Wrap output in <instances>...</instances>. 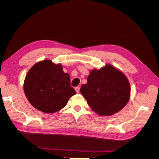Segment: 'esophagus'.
Returning <instances> with one entry per match:
<instances>
[{"mask_svg":"<svg viewBox=\"0 0 159 159\" xmlns=\"http://www.w3.org/2000/svg\"><path fill=\"white\" fill-rule=\"evenodd\" d=\"M75 91L77 93H79L80 92V87H76L75 88Z\"/></svg>","mask_w":159,"mask_h":159,"instance_id":"obj_1","label":"esophagus"}]
</instances>
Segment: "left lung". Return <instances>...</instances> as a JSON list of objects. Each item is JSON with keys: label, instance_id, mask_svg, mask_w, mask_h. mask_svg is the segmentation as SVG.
<instances>
[{"label": "left lung", "instance_id": "left-lung-1", "mask_svg": "<svg viewBox=\"0 0 159 159\" xmlns=\"http://www.w3.org/2000/svg\"><path fill=\"white\" fill-rule=\"evenodd\" d=\"M80 91L93 111L102 116H109L127 104L131 87L121 71L106 64L90 71L88 84L81 85Z\"/></svg>", "mask_w": 159, "mask_h": 159}]
</instances>
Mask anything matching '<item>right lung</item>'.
I'll use <instances>...</instances> for the list:
<instances>
[{
    "instance_id": "obj_1",
    "label": "right lung",
    "mask_w": 159,
    "mask_h": 159,
    "mask_svg": "<svg viewBox=\"0 0 159 159\" xmlns=\"http://www.w3.org/2000/svg\"><path fill=\"white\" fill-rule=\"evenodd\" d=\"M23 87L30 103L46 113L61 110L76 94L70 85V75L64 73L61 64H56L50 60L34 65L28 71Z\"/></svg>"
}]
</instances>
